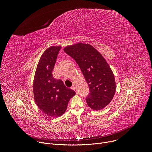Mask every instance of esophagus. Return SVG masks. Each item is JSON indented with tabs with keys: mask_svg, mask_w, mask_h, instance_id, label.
Masks as SVG:
<instances>
[{
	"mask_svg": "<svg viewBox=\"0 0 152 152\" xmlns=\"http://www.w3.org/2000/svg\"><path fill=\"white\" fill-rule=\"evenodd\" d=\"M71 89H73V90H75V84H73V86L71 87Z\"/></svg>",
	"mask_w": 152,
	"mask_h": 152,
	"instance_id": "1",
	"label": "esophagus"
}]
</instances>
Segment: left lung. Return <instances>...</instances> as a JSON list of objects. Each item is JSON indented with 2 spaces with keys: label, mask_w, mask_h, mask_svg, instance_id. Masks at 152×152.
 Instances as JSON below:
<instances>
[{
  "label": "left lung",
  "mask_w": 152,
  "mask_h": 152,
  "mask_svg": "<svg viewBox=\"0 0 152 152\" xmlns=\"http://www.w3.org/2000/svg\"><path fill=\"white\" fill-rule=\"evenodd\" d=\"M76 61L89 87L86 100L94 110H100L112 100L116 91L113 71L98 50L88 44L79 42L64 48Z\"/></svg>",
  "instance_id": "left-lung-1"
}]
</instances>
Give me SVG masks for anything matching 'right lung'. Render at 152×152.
I'll return each instance as SVG.
<instances>
[{
  "mask_svg": "<svg viewBox=\"0 0 152 152\" xmlns=\"http://www.w3.org/2000/svg\"><path fill=\"white\" fill-rule=\"evenodd\" d=\"M61 46H51L42 53L36 70L34 98L38 108L47 116L59 117L66 110L76 92L68 89L61 79L53 77L52 71Z\"/></svg>",
  "mask_w": 152,
  "mask_h": 152,
  "instance_id": "1",
  "label": "right lung"
}]
</instances>
